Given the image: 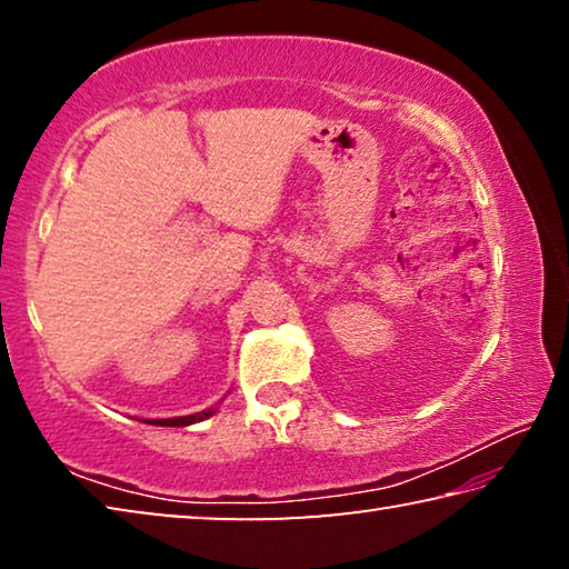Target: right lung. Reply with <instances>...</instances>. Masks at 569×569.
I'll return each instance as SVG.
<instances>
[{
  "instance_id": "add662e5",
  "label": "right lung",
  "mask_w": 569,
  "mask_h": 569,
  "mask_svg": "<svg viewBox=\"0 0 569 569\" xmlns=\"http://www.w3.org/2000/svg\"><path fill=\"white\" fill-rule=\"evenodd\" d=\"M216 409H206L198 413H188V417H176V419H148V423H156V427H188V423H198L208 417H213Z\"/></svg>"
}]
</instances>
